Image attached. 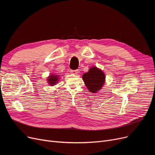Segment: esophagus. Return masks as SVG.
Listing matches in <instances>:
<instances>
[{"label":"esophagus","instance_id":"esophagus-1","mask_svg":"<svg viewBox=\"0 0 155 155\" xmlns=\"http://www.w3.org/2000/svg\"><path fill=\"white\" fill-rule=\"evenodd\" d=\"M70 72H71V73H72V74L77 75V73H78V70H71Z\"/></svg>","mask_w":155,"mask_h":155}]
</instances>
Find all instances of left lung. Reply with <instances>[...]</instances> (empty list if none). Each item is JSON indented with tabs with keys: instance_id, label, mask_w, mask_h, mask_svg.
<instances>
[{
	"instance_id": "1",
	"label": "left lung",
	"mask_w": 155,
	"mask_h": 155,
	"mask_svg": "<svg viewBox=\"0 0 155 155\" xmlns=\"http://www.w3.org/2000/svg\"><path fill=\"white\" fill-rule=\"evenodd\" d=\"M82 78L88 90L94 94L102 89L105 81L104 73L96 67H92L82 75Z\"/></svg>"
}]
</instances>
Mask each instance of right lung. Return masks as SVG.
<instances>
[{
    "label": "right lung",
    "instance_id": "obj_1",
    "mask_svg": "<svg viewBox=\"0 0 155 155\" xmlns=\"http://www.w3.org/2000/svg\"><path fill=\"white\" fill-rule=\"evenodd\" d=\"M59 78L60 76L58 75H56L54 73H51V75H50L48 77V83L51 86H54L56 85V84H58Z\"/></svg>",
    "mask_w": 155,
    "mask_h": 155
}]
</instances>
